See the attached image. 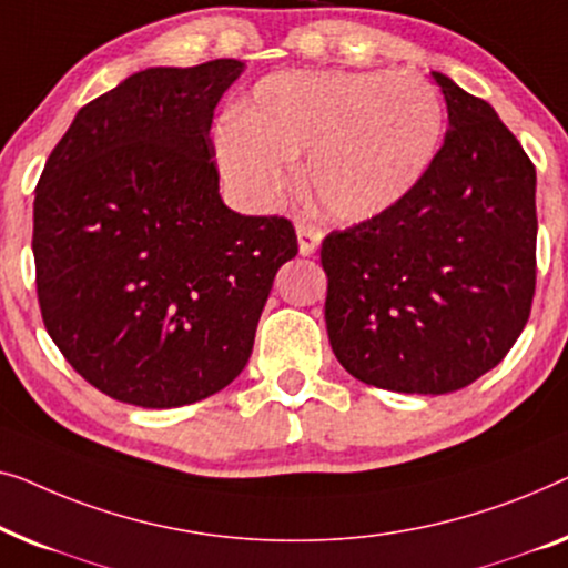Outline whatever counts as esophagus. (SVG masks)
Returning a JSON list of instances; mask_svg holds the SVG:
<instances>
[{
  "mask_svg": "<svg viewBox=\"0 0 568 568\" xmlns=\"http://www.w3.org/2000/svg\"><path fill=\"white\" fill-rule=\"evenodd\" d=\"M295 234H298V252L303 257H311L322 244V229L314 226V223L298 221L295 223Z\"/></svg>",
  "mask_w": 568,
  "mask_h": 568,
  "instance_id": "1",
  "label": "esophagus"
}]
</instances>
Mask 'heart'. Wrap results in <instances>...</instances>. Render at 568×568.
Returning <instances> with one entry per match:
<instances>
[{"mask_svg":"<svg viewBox=\"0 0 568 568\" xmlns=\"http://www.w3.org/2000/svg\"><path fill=\"white\" fill-rule=\"evenodd\" d=\"M445 108L412 71H275L215 131L221 170L239 193L273 203L306 154V185L334 221L388 213L425 180Z\"/></svg>","mask_w":568,"mask_h":568,"instance_id":"obj_1","label":"heart"}]
</instances>
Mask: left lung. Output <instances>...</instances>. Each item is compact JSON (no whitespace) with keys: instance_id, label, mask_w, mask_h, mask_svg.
<instances>
[{"instance_id":"left-lung-1","label":"left lung","mask_w":568,"mask_h":568,"mask_svg":"<svg viewBox=\"0 0 568 568\" xmlns=\"http://www.w3.org/2000/svg\"><path fill=\"white\" fill-rule=\"evenodd\" d=\"M445 141L425 180L373 221L322 242L324 318L367 386L440 396L481 378L520 337L535 295V166L481 98L433 71Z\"/></svg>"}]
</instances>
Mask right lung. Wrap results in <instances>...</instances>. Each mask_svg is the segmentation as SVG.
Instances as JSON below:
<instances>
[{
    "label": "right lung",
    "instance_id": "obj_1",
    "mask_svg": "<svg viewBox=\"0 0 568 568\" xmlns=\"http://www.w3.org/2000/svg\"><path fill=\"white\" fill-rule=\"evenodd\" d=\"M244 63L154 67L79 110L33 203L43 324L87 383L174 409L244 371L270 287L298 254L281 215L219 195L213 110Z\"/></svg>",
    "mask_w": 568,
    "mask_h": 568
}]
</instances>
